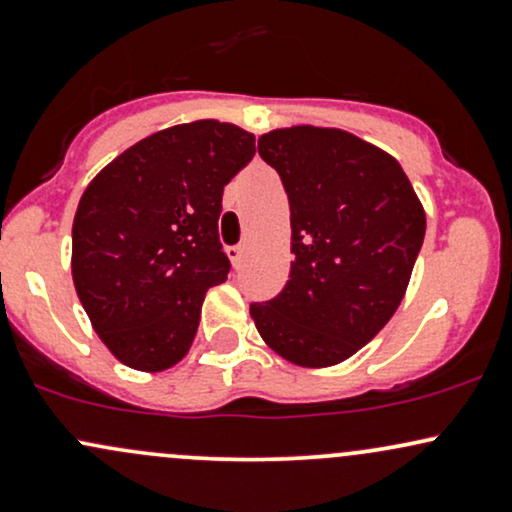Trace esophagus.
<instances>
[{"instance_id":"34e87169","label":"esophagus","mask_w":512,"mask_h":512,"mask_svg":"<svg viewBox=\"0 0 512 512\" xmlns=\"http://www.w3.org/2000/svg\"><path fill=\"white\" fill-rule=\"evenodd\" d=\"M226 255H228V260L233 262V267H240V262H243V255H245V248L243 245H233V248H226Z\"/></svg>"}]
</instances>
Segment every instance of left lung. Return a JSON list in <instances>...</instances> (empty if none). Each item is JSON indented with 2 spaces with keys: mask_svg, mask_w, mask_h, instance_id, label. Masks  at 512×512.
<instances>
[{
  "mask_svg": "<svg viewBox=\"0 0 512 512\" xmlns=\"http://www.w3.org/2000/svg\"><path fill=\"white\" fill-rule=\"evenodd\" d=\"M257 151L289 195L293 262L284 291L250 315L286 361L337 366L402 303L426 211L397 158L344 129H272Z\"/></svg>",
  "mask_w": 512,
  "mask_h": 512,
  "instance_id": "left-lung-1",
  "label": "left lung"
}]
</instances>
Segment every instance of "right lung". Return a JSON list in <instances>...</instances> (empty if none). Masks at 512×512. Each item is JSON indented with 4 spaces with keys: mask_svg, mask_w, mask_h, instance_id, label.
Here are the masks:
<instances>
[{
    "mask_svg": "<svg viewBox=\"0 0 512 512\" xmlns=\"http://www.w3.org/2000/svg\"><path fill=\"white\" fill-rule=\"evenodd\" d=\"M252 156L255 134L197 120L129 146L88 182L72 279L117 361L158 373L190 351L204 296L231 269L219 243L223 187Z\"/></svg>",
    "mask_w": 512,
    "mask_h": 512,
    "instance_id": "1",
    "label": "right lung"
}]
</instances>
